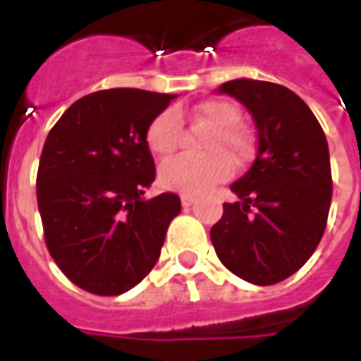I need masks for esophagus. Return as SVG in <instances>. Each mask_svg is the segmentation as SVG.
Masks as SVG:
<instances>
[{
    "instance_id": "34e87169",
    "label": "esophagus",
    "mask_w": 361,
    "mask_h": 361,
    "mask_svg": "<svg viewBox=\"0 0 361 361\" xmlns=\"http://www.w3.org/2000/svg\"><path fill=\"white\" fill-rule=\"evenodd\" d=\"M195 200H197V197H195V195H191V192H183V195H181V204H183L185 208H189V206H191Z\"/></svg>"
}]
</instances>
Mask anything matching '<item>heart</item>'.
<instances>
[{"mask_svg": "<svg viewBox=\"0 0 361 361\" xmlns=\"http://www.w3.org/2000/svg\"><path fill=\"white\" fill-rule=\"evenodd\" d=\"M192 120L208 127L202 144L204 157H176L161 166L159 183L172 191L206 192L231 178L232 164L240 166L251 153V140L238 127L240 110L226 99H208L192 109ZM181 110H163L146 130L149 152L157 157H170L180 144Z\"/></svg>", "mask_w": 361, "mask_h": 361, "instance_id": "heart-1", "label": "heart"}]
</instances>
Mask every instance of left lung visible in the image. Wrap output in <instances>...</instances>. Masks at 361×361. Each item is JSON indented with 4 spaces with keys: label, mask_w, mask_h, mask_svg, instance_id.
I'll use <instances>...</instances> for the list:
<instances>
[{
    "label": "left lung",
    "mask_w": 361,
    "mask_h": 361,
    "mask_svg": "<svg viewBox=\"0 0 361 361\" xmlns=\"http://www.w3.org/2000/svg\"><path fill=\"white\" fill-rule=\"evenodd\" d=\"M219 92L251 112L258 147L251 169L231 187L240 200L223 206L209 238L240 279L275 285L307 262L326 231L328 142L311 109L288 87L240 78L221 84Z\"/></svg>",
    "instance_id": "obj_1"
}]
</instances>
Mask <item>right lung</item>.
<instances>
[{"label": "right lung", "instance_id": "add662e5", "mask_svg": "<svg viewBox=\"0 0 361 361\" xmlns=\"http://www.w3.org/2000/svg\"><path fill=\"white\" fill-rule=\"evenodd\" d=\"M176 95L135 87L78 99L54 125L37 172L44 241L59 269L97 296H118L161 255L180 197L144 200L155 180L146 130Z\"/></svg>", "mask_w": 361, "mask_h": 361}]
</instances>
